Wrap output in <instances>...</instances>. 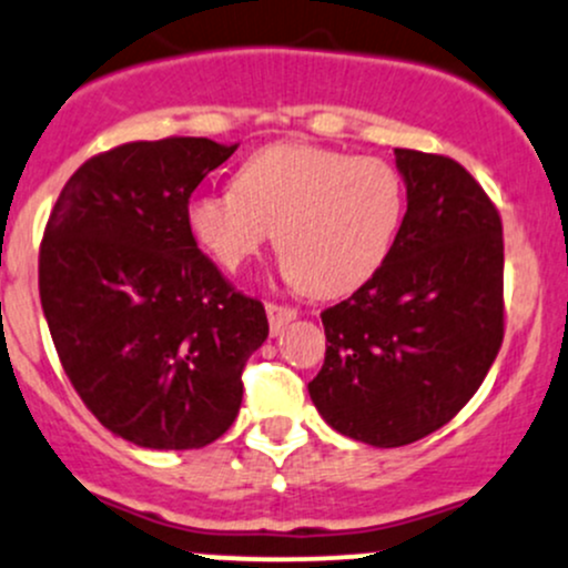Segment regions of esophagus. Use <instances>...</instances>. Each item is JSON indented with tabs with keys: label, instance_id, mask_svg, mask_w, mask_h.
<instances>
[{
	"label": "esophagus",
	"instance_id": "esophagus-1",
	"mask_svg": "<svg viewBox=\"0 0 568 568\" xmlns=\"http://www.w3.org/2000/svg\"><path fill=\"white\" fill-rule=\"evenodd\" d=\"M265 311H267V322H271V333H273V335L282 333L284 327L290 325V322L295 320V316H297V311H295V308H290V306H278V303H267Z\"/></svg>",
	"mask_w": 568,
	"mask_h": 568
}]
</instances>
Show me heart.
I'll return each instance as SVG.
<instances>
[{"mask_svg": "<svg viewBox=\"0 0 568 568\" xmlns=\"http://www.w3.org/2000/svg\"><path fill=\"white\" fill-rule=\"evenodd\" d=\"M186 233L222 271H237L273 233L286 282L316 297L368 284L404 222V184L379 156L273 143L235 170L227 192L186 200Z\"/></svg>", "mask_w": 568, "mask_h": 568, "instance_id": "obj_1", "label": "heart"}]
</instances>
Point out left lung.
Segmentation results:
<instances>
[{
  "label": "left lung",
  "instance_id": "8db88e82",
  "mask_svg": "<svg viewBox=\"0 0 568 568\" xmlns=\"http://www.w3.org/2000/svg\"><path fill=\"white\" fill-rule=\"evenodd\" d=\"M406 216L382 271L322 311L325 365L308 384L333 430L404 447L447 425L504 341L501 216L449 156L395 149Z\"/></svg>",
  "mask_w": 568,
  "mask_h": 568
}]
</instances>
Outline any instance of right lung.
Segmentation results:
<instances>
[{
  "mask_svg": "<svg viewBox=\"0 0 568 568\" xmlns=\"http://www.w3.org/2000/svg\"><path fill=\"white\" fill-rule=\"evenodd\" d=\"M209 138L138 140L67 181L40 246V301L64 374L115 436L200 449L235 423L267 338L260 301L186 233V200L233 156Z\"/></svg>",
  "mask_w": 568,
  "mask_h": 568,
  "instance_id": "add662e5",
  "label": "right lung"
}]
</instances>
